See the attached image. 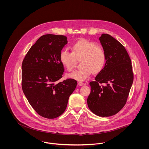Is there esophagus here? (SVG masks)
I'll return each instance as SVG.
<instances>
[{"label": "esophagus", "instance_id": "1", "mask_svg": "<svg viewBox=\"0 0 149 149\" xmlns=\"http://www.w3.org/2000/svg\"><path fill=\"white\" fill-rule=\"evenodd\" d=\"M83 84H84L83 82H81V81H79V82H78V85L79 86H83Z\"/></svg>", "mask_w": 149, "mask_h": 149}]
</instances>
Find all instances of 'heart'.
I'll return each mask as SVG.
<instances>
[{
	"instance_id": "heart-1",
	"label": "heart",
	"mask_w": 149,
	"mask_h": 149,
	"mask_svg": "<svg viewBox=\"0 0 149 149\" xmlns=\"http://www.w3.org/2000/svg\"><path fill=\"white\" fill-rule=\"evenodd\" d=\"M61 63L68 71H71L80 61L81 69L74 71L69 77L75 80L87 79L92 73L97 74L103 70L107 61L106 54L102 46L93 42L82 39L71 46V52L63 49L59 55Z\"/></svg>"
}]
</instances>
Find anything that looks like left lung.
Returning <instances> with one entry per match:
<instances>
[{"label": "left lung", "instance_id": "left-lung-1", "mask_svg": "<svg viewBox=\"0 0 149 149\" xmlns=\"http://www.w3.org/2000/svg\"><path fill=\"white\" fill-rule=\"evenodd\" d=\"M99 40L107 61L95 80L90 83L91 93L87 104L94 114L109 117L117 113L125 105L134 74L131 59L124 46L109 34H102Z\"/></svg>", "mask_w": 149, "mask_h": 149}]
</instances>
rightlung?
I'll use <instances>...</instances> for the list:
<instances>
[{
	"label": "right lung",
	"mask_w": 149,
	"mask_h": 149,
	"mask_svg": "<svg viewBox=\"0 0 149 149\" xmlns=\"http://www.w3.org/2000/svg\"><path fill=\"white\" fill-rule=\"evenodd\" d=\"M67 43L65 36L43 35L23 59V92L34 111L46 118H55L63 113L69 97L77 85L73 79L56 83L64 72L59 55Z\"/></svg>",
	"instance_id": "add662e5"
}]
</instances>
